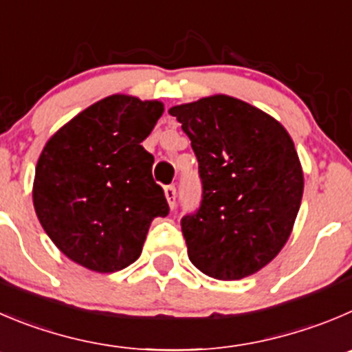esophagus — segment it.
Listing matches in <instances>:
<instances>
[{
  "mask_svg": "<svg viewBox=\"0 0 352 352\" xmlns=\"http://www.w3.org/2000/svg\"><path fill=\"white\" fill-rule=\"evenodd\" d=\"M164 193H166V199L167 202H169V207L170 209H174V206H176V186L167 185L166 188H164Z\"/></svg>",
  "mask_w": 352,
  "mask_h": 352,
  "instance_id": "esophagus-1",
  "label": "esophagus"
}]
</instances>
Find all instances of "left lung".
<instances>
[{
  "instance_id": "left-lung-1",
  "label": "left lung",
  "mask_w": 352,
  "mask_h": 352,
  "mask_svg": "<svg viewBox=\"0 0 352 352\" xmlns=\"http://www.w3.org/2000/svg\"><path fill=\"white\" fill-rule=\"evenodd\" d=\"M199 160L202 200L182 217L188 257L217 280H240L276 257L300 207L304 176L278 120L226 95L173 107Z\"/></svg>"
}]
</instances>
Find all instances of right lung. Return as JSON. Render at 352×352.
I'll list each match as a JSON object with an SVG mask.
<instances>
[{
    "mask_svg": "<svg viewBox=\"0 0 352 352\" xmlns=\"http://www.w3.org/2000/svg\"><path fill=\"white\" fill-rule=\"evenodd\" d=\"M160 102L112 95L50 138L36 166L32 200L50 239L98 273L140 257L153 217L169 214L153 182V155L140 143L162 116Z\"/></svg>",
    "mask_w": 352,
    "mask_h": 352,
    "instance_id": "obj_1",
    "label": "right lung"
}]
</instances>
